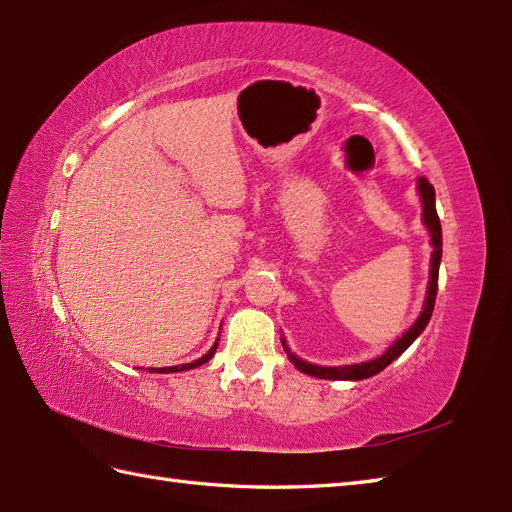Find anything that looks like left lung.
<instances>
[{"label": "left lung", "mask_w": 512, "mask_h": 512, "mask_svg": "<svg viewBox=\"0 0 512 512\" xmlns=\"http://www.w3.org/2000/svg\"><path fill=\"white\" fill-rule=\"evenodd\" d=\"M418 193L422 198V220H424V226L429 228L431 244H433L431 277H429L427 299H424L420 317L416 319V323H413L405 334L400 336V339L394 345L389 347V350L383 356H378V358H374V361H367V363H361V365H343V367L312 365V363H306V361H301V358H297L295 354L288 350L286 341H281V345H284V350L290 358V363L295 365L299 372L310 374L314 378H328V380H363V378H369V376H374L378 372H383V369L391 361H396V358L402 352H405L413 341L418 339L422 330L427 328L433 306H436V295H438V273H440V259H442V226H440V217H438V211H436V191H433L431 182L427 178H418Z\"/></svg>", "instance_id": "left-lung-1"}]
</instances>
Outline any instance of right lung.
Listing matches in <instances>:
<instances>
[{"label": "right lung", "instance_id": "add662e5", "mask_svg": "<svg viewBox=\"0 0 512 512\" xmlns=\"http://www.w3.org/2000/svg\"><path fill=\"white\" fill-rule=\"evenodd\" d=\"M215 350H217V343L211 347L209 352H206L202 358H198V361H193V363H184V365H176V367H149V372H160V374H173V372H184V369H193V367H200V365H204L206 361H211V356L215 354Z\"/></svg>", "mask_w": 512, "mask_h": 512}]
</instances>
